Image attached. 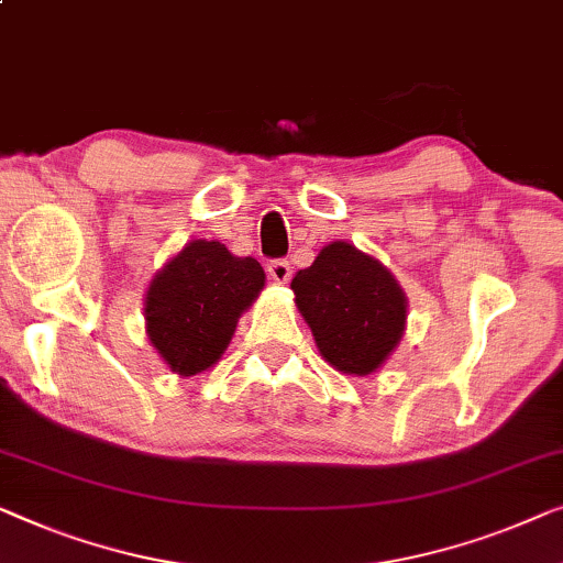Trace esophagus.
Wrapping results in <instances>:
<instances>
[{"instance_id":"1","label":"esophagus","mask_w":563,"mask_h":563,"mask_svg":"<svg viewBox=\"0 0 563 563\" xmlns=\"http://www.w3.org/2000/svg\"><path fill=\"white\" fill-rule=\"evenodd\" d=\"M266 272L276 284H287L291 279V264L284 262V258H272V262L266 264Z\"/></svg>"}]
</instances>
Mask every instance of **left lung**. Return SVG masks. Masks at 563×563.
Segmentation results:
<instances>
[{
	"mask_svg": "<svg viewBox=\"0 0 563 563\" xmlns=\"http://www.w3.org/2000/svg\"><path fill=\"white\" fill-rule=\"evenodd\" d=\"M297 307L332 368L368 376L394 353L406 324V297L388 268L335 241L291 279Z\"/></svg>",
	"mask_w": 563,
	"mask_h": 563,
	"instance_id": "8db88e82",
	"label": "left lung"
}]
</instances>
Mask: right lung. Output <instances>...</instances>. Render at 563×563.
<instances>
[{
    "label": "right lung",
    "mask_w": 563,
    "mask_h": 563,
    "mask_svg": "<svg viewBox=\"0 0 563 563\" xmlns=\"http://www.w3.org/2000/svg\"><path fill=\"white\" fill-rule=\"evenodd\" d=\"M256 258H239L218 241H192L154 276L146 291V335L180 376L213 365L243 309L264 289Z\"/></svg>",
    "instance_id": "obj_1"
}]
</instances>
